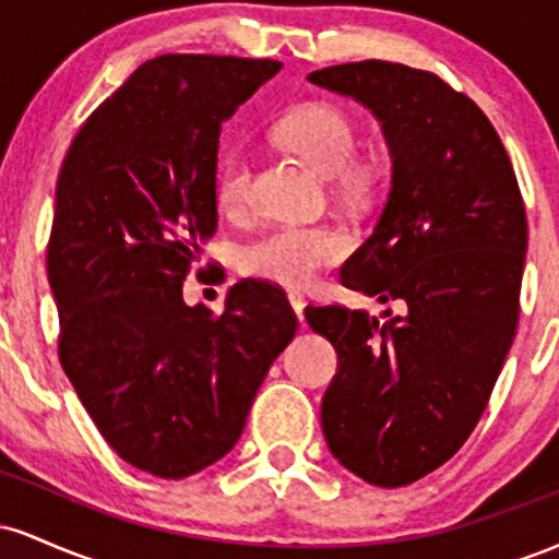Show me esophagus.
Listing matches in <instances>:
<instances>
[{
    "mask_svg": "<svg viewBox=\"0 0 559 559\" xmlns=\"http://www.w3.org/2000/svg\"><path fill=\"white\" fill-rule=\"evenodd\" d=\"M288 301H292V310L297 312V318H299V323L301 320H305V294H299V292H288Z\"/></svg>",
    "mask_w": 559,
    "mask_h": 559,
    "instance_id": "esophagus-1",
    "label": "esophagus"
}]
</instances>
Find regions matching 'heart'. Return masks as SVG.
<instances>
[{
	"mask_svg": "<svg viewBox=\"0 0 559 559\" xmlns=\"http://www.w3.org/2000/svg\"><path fill=\"white\" fill-rule=\"evenodd\" d=\"M278 139L320 176L336 178L346 197H365L373 189L376 173L357 163V126L352 115L331 102H305L275 128ZM252 163L234 152L221 163L215 197L226 213H241L249 202ZM349 249L342 230L329 226H278L241 249L239 265L247 275L281 286L310 284L323 267L338 262Z\"/></svg>",
	"mask_w": 559,
	"mask_h": 559,
	"instance_id": "1",
	"label": "heart"
}]
</instances>
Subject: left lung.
I'll list each match as a JSON object with an SVG mask.
<instances>
[{
    "instance_id": "left-lung-1",
    "label": "left lung",
    "mask_w": 559,
    "mask_h": 559,
    "mask_svg": "<svg viewBox=\"0 0 559 559\" xmlns=\"http://www.w3.org/2000/svg\"><path fill=\"white\" fill-rule=\"evenodd\" d=\"M307 81L368 107L389 144L386 204L342 284L402 312L305 318L338 355L320 404L331 454L396 489L444 465L486 409L521 312L525 207L489 118L439 75L365 60Z\"/></svg>"
}]
</instances>
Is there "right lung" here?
<instances>
[{"instance_id":"right-lung-1","label":"right lung","mask_w":559,"mask_h":559,"mask_svg":"<svg viewBox=\"0 0 559 559\" xmlns=\"http://www.w3.org/2000/svg\"><path fill=\"white\" fill-rule=\"evenodd\" d=\"M273 60L163 55L102 102L70 144L47 249L60 362L126 463L186 478L234 449L297 333L284 292L241 281L226 310L183 301L217 228L221 126Z\"/></svg>"}]
</instances>
